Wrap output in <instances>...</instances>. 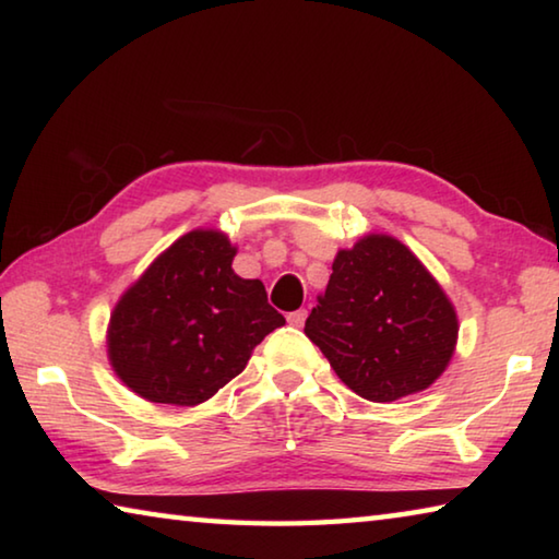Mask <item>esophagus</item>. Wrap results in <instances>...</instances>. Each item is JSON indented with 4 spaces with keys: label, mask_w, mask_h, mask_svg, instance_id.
<instances>
[{
    "label": "esophagus",
    "mask_w": 559,
    "mask_h": 559,
    "mask_svg": "<svg viewBox=\"0 0 559 559\" xmlns=\"http://www.w3.org/2000/svg\"><path fill=\"white\" fill-rule=\"evenodd\" d=\"M306 318H308V310H306V308L293 310V313H288V323H290L293 328H300L302 323H306Z\"/></svg>",
    "instance_id": "obj_1"
}]
</instances>
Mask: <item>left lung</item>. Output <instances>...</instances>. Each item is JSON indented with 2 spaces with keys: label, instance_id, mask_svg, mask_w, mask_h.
Listing matches in <instances>:
<instances>
[{
  "label": "left lung",
  "instance_id": "8db88e82",
  "mask_svg": "<svg viewBox=\"0 0 559 559\" xmlns=\"http://www.w3.org/2000/svg\"><path fill=\"white\" fill-rule=\"evenodd\" d=\"M306 335L355 394L394 402L424 392L447 370L459 316L409 246L367 234L337 251Z\"/></svg>",
  "mask_w": 559,
  "mask_h": 559
}]
</instances>
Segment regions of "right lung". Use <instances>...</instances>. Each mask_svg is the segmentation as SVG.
Here are the masks:
<instances>
[{
    "label": "right lung",
    "instance_id": "1",
    "mask_svg": "<svg viewBox=\"0 0 559 559\" xmlns=\"http://www.w3.org/2000/svg\"><path fill=\"white\" fill-rule=\"evenodd\" d=\"M234 257L224 231H187L122 293L106 343L128 390L153 404H202L286 325L259 278L236 276Z\"/></svg>",
    "mask_w": 559,
    "mask_h": 559
}]
</instances>
